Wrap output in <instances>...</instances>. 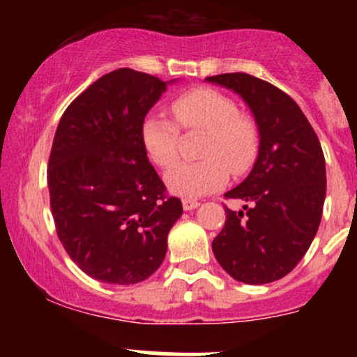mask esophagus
I'll list each match as a JSON object with an SVG mask.
<instances>
[{
    "label": "esophagus",
    "mask_w": 357,
    "mask_h": 357,
    "mask_svg": "<svg viewBox=\"0 0 357 357\" xmlns=\"http://www.w3.org/2000/svg\"><path fill=\"white\" fill-rule=\"evenodd\" d=\"M198 206H199V203L195 202V199H183V208L186 211L195 210V208H198Z\"/></svg>",
    "instance_id": "34e87169"
}]
</instances>
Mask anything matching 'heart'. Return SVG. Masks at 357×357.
<instances>
[{"instance_id":"1","label":"heart","mask_w":357,"mask_h":357,"mask_svg":"<svg viewBox=\"0 0 357 357\" xmlns=\"http://www.w3.org/2000/svg\"><path fill=\"white\" fill-rule=\"evenodd\" d=\"M173 121L147 114L141 126V137L147 154L158 166L167 167L178 159L179 129L204 130L199 144L203 159L179 162L166 173V184L174 195L195 199L216 191L231 174H245L255 162L260 147V129L250 114L238 110L227 93L211 87H196L176 96L169 102Z\"/></svg>"}]
</instances>
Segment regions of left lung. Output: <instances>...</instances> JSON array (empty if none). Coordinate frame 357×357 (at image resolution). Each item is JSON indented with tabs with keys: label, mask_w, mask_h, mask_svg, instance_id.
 <instances>
[{
	"label": "left lung",
	"mask_w": 357,
	"mask_h": 357,
	"mask_svg": "<svg viewBox=\"0 0 357 357\" xmlns=\"http://www.w3.org/2000/svg\"><path fill=\"white\" fill-rule=\"evenodd\" d=\"M208 82L231 89L252 109L260 149L252 173L225 195L247 202L225 206L227 221L213 240L218 264L250 285L292 272L312 243L326 199V159L317 134L284 90L248 73H221Z\"/></svg>",
	"instance_id": "obj_1"
}]
</instances>
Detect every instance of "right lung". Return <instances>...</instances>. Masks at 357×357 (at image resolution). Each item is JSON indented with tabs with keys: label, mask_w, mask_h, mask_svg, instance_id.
<instances>
[{
	"label": "right lung",
	"mask_w": 357,
	"mask_h": 357,
	"mask_svg": "<svg viewBox=\"0 0 357 357\" xmlns=\"http://www.w3.org/2000/svg\"><path fill=\"white\" fill-rule=\"evenodd\" d=\"M166 85L132 68L110 72L68 105L53 137L47 179L56 235L82 272L105 284L153 275L183 213L141 137Z\"/></svg>",
	"instance_id": "right-lung-1"
}]
</instances>
